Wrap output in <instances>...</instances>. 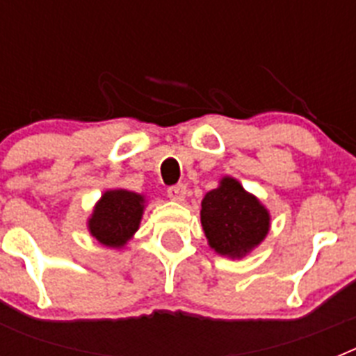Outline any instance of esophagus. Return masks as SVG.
Segmentation results:
<instances>
[{"instance_id": "obj_1", "label": "esophagus", "mask_w": 356, "mask_h": 356, "mask_svg": "<svg viewBox=\"0 0 356 356\" xmlns=\"http://www.w3.org/2000/svg\"><path fill=\"white\" fill-rule=\"evenodd\" d=\"M168 196L171 197L172 201H184L185 196H187V187L184 184H178V185H171L168 188Z\"/></svg>"}]
</instances>
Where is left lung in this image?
Listing matches in <instances>:
<instances>
[{"label": "left lung", "instance_id": "obj_1", "mask_svg": "<svg viewBox=\"0 0 356 356\" xmlns=\"http://www.w3.org/2000/svg\"><path fill=\"white\" fill-rule=\"evenodd\" d=\"M201 226L216 253L242 259L266 238L271 216L235 178L225 176L201 201Z\"/></svg>", "mask_w": 356, "mask_h": 356}]
</instances>
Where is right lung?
<instances>
[{
	"mask_svg": "<svg viewBox=\"0 0 356 356\" xmlns=\"http://www.w3.org/2000/svg\"><path fill=\"white\" fill-rule=\"evenodd\" d=\"M143 194L114 188L106 191L89 217V232L106 248H122L139 229L144 213Z\"/></svg>",
	"mask_w": 356,
	"mask_h": 356,
	"instance_id": "1",
	"label": "right lung"
}]
</instances>
